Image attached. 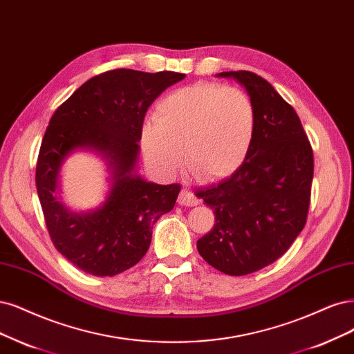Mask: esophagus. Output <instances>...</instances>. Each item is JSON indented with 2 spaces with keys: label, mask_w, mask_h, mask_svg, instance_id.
I'll list each match as a JSON object with an SVG mask.
<instances>
[{
  "label": "esophagus",
  "mask_w": 354,
  "mask_h": 354,
  "mask_svg": "<svg viewBox=\"0 0 354 354\" xmlns=\"http://www.w3.org/2000/svg\"><path fill=\"white\" fill-rule=\"evenodd\" d=\"M178 203L183 206H196L199 203V199L194 196L190 190H181L178 194Z\"/></svg>",
  "instance_id": "1"
}]
</instances>
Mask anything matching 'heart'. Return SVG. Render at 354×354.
<instances>
[{"label": "heart", "mask_w": 354, "mask_h": 354, "mask_svg": "<svg viewBox=\"0 0 354 354\" xmlns=\"http://www.w3.org/2000/svg\"><path fill=\"white\" fill-rule=\"evenodd\" d=\"M254 131L256 109L245 91L201 82L158 102L140 143L146 160L165 174L178 171L186 152L187 164L203 178L223 180L248 160Z\"/></svg>", "instance_id": "1"}]
</instances>
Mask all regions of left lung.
<instances>
[{
  "label": "left lung",
  "instance_id": "8db88e82",
  "mask_svg": "<svg viewBox=\"0 0 354 354\" xmlns=\"http://www.w3.org/2000/svg\"><path fill=\"white\" fill-rule=\"evenodd\" d=\"M245 86L256 109V131L239 171L196 192L215 214L198 240L202 258L227 275H248L275 262L306 224L313 152L295 108L252 71H223Z\"/></svg>",
  "mask_w": 354,
  "mask_h": 354
}]
</instances>
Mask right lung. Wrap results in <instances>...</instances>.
Returning a JSON list of instances; mask_svg holds the SVG:
<instances>
[{
    "instance_id": "1",
    "label": "right lung",
    "mask_w": 354,
    "mask_h": 354,
    "mask_svg": "<svg viewBox=\"0 0 354 354\" xmlns=\"http://www.w3.org/2000/svg\"><path fill=\"white\" fill-rule=\"evenodd\" d=\"M183 73L105 71L61 104L44 135L36 190L55 249L73 265L96 277H114L148 252L153 224L174 208L180 185H156L138 171L143 118ZM76 150H91L107 162L112 187L101 207L76 213L57 196L59 171Z\"/></svg>"
}]
</instances>
